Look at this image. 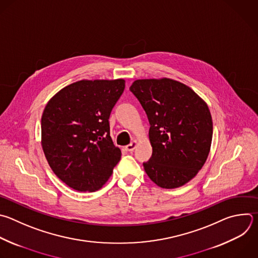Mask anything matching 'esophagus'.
Returning <instances> with one entry per match:
<instances>
[{
  "instance_id": "1",
  "label": "esophagus",
  "mask_w": 258,
  "mask_h": 258,
  "mask_svg": "<svg viewBox=\"0 0 258 258\" xmlns=\"http://www.w3.org/2000/svg\"><path fill=\"white\" fill-rule=\"evenodd\" d=\"M137 145H138V141H137V140H134L131 144H128V145L125 147V149H126L128 152H133V151L136 149Z\"/></svg>"
}]
</instances>
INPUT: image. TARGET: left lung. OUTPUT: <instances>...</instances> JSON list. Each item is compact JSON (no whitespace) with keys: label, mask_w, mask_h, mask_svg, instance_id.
<instances>
[{"label":"left lung","mask_w":258,"mask_h":258,"mask_svg":"<svg viewBox=\"0 0 258 258\" xmlns=\"http://www.w3.org/2000/svg\"><path fill=\"white\" fill-rule=\"evenodd\" d=\"M130 90L145 109L153 154L144 169L162 188L190 181L205 165L212 145L208 104L191 88L170 78L136 80Z\"/></svg>","instance_id":"obj_1"}]
</instances>
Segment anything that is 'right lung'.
<instances>
[{"label":"right lung","instance_id":"add662e5","mask_svg":"<svg viewBox=\"0 0 258 258\" xmlns=\"http://www.w3.org/2000/svg\"><path fill=\"white\" fill-rule=\"evenodd\" d=\"M125 87L123 79L80 80L47 102L41 147L53 173L77 191H96L112 174L121 151L110 137L109 115Z\"/></svg>","mask_w":258,"mask_h":258}]
</instances>
